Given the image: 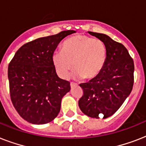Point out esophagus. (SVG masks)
Segmentation results:
<instances>
[{
    "mask_svg": "<svg viewBox=\"0 0 146 146\" xmlns=\"http://www.w3.org/2000/svg\"><path fill=\"white\" fill-rule=\"evenodd\" d=\"M76 83H74V82H70V86L73 87V86H75Z\"/></svg>",
    "mask_w": 146,
    "mask_h": 146,
    "instance_id": "obj_1",
    "label": "esophagus"
}]
</instances>
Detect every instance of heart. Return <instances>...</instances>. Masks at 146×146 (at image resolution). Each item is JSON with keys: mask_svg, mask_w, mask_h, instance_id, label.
Here are the masks:
<instances>
[{"mask_svg": "<svg viewBox=\"0 0 146 146\" xmlns=\"http://www.w3.org/2000/svg\"><path fill=\"white\" fill-rule=\"evenodd\" d=\"M106 60V48L99 39L84 35L69 38L63 43L62 50L55 51L52 62L57 74L66 78L71 69L73 76L92 80L99 75Z\"/></svg>", "mask_w": 146, "mask_h": 146, "instance_id": "1", "label": "heart"}]
</instances>
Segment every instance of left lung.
Segmentation results:
<instances>
[{
  "mask_svg": "<svg viewBox=\"0 0 146 146\" xmlns=\"http://www.w3.org/2000/svg\"><path fill=\"white\" fill-rule=\"evenodd\" d=\"M104 43V66L97 77L81 83L83 95L79 100L82 113L92 118L109 117L120 108L131 92L134 82V63L127 49L102 33L88 32Z\"/></svg>",
  "mask_w": 146,
  "mask_h": 146,
  "instance_id": "obj_1",
  "label": "left lung"
}]
</instances>
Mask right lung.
Here are the masks:
<instances>
[{"label": "right lung", "instance_id": "obj_1", "mask_svg": "<svg viewBox=\"0 0 146 146\" xmlns=\"http://www.w3.org/2000/svg\"><path fill=\"white\" fill-rule=\"evenodd\" d=\"M74 33L62 31L28 42L9 64L10 98L20 117L29 123L44 124L58 115L62 98L70 92V83L58 77L52 55L60 41Z\"/></svg>", "mask_w": 146, "mask_h": 146}]
</instances>
